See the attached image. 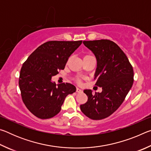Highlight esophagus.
I'll list each match as a JSON object with an SVG mask.
<instances>
[{
  "instance_id": "34e87169",
  "label": "esophagus",
  "mask_w": 151,
  "mask_h": 151,
  "mask_svg": "<svg viewBox=\"0 0 151 151\" xmlns=\"http://www.w3.org/2000/svg\"><path fill=\"white\" fill-rule=\"evenodd\" d=\"M76 92H77V93H82V92H83V91L81 90V89H80L79 88H76Z\"/></svg>"
}]
</instances>
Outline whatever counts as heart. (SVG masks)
Segmentation results:
<instances>
[{
	"mask_svg": "<svg viewBox=\"0 0 151 151\" xmlns=\"http://www.w3.org/2000/svg\"><path fill=\"white\" fill-rule=\"evenodd\" d=\"M90 56H91V55H86V56H85V57H90ZM77 82H78V83H80V80H79V79H77Z\"/></svg>",
	"mask_w": 151,
	"mask_h": 151,
	"instance_id": "1",
	"label": "heart"
}]
</instances>
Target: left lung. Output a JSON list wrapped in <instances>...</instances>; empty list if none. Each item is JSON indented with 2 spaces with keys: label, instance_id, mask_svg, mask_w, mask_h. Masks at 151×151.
I'll return each instance as SVG.
<instances>
[{
  "label": "left lung",
  "instance_id": "8db88e82",
  "mask_svg": "<svg viewBox=\"0 0 151 151\" xmlns=\"http://www.w3.org/2000/svg\"><path fill=\"white\" fill-rule=\"evenodd\" d=\"M83 44L95 55V85L103 91L93 94L91 90L84 91L88 101L81 104V110L89 119L101 120L111 115L124 101L133 84V68L123 51L111 40H88Z\"/></svg>",
  "mask_w": 151,
  "mask_h": 151
}]
</instances>
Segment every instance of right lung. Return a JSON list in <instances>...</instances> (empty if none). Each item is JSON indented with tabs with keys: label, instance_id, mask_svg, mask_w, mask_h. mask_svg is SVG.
<instances>
[{
	"label": "right lung",
	"instance_id": "right-lung-1",
	"mask_svg": "<svg viewBox=\"0 0 151 151\" xmlns=\"http://www.w3.org/2000/svg\"><path fill=\"white\" fill-rule=\"evenodd\" d=\"M82 42L48 41L38 47L22 65L19 81L22 101L38 118L47 119L57 115L66 96L76 91L72 84L57 85L51 78L65 68L68 58Z\"/></svg>",
	"mask_w": 151,
	"mask_h": 151
}]
</instances>
